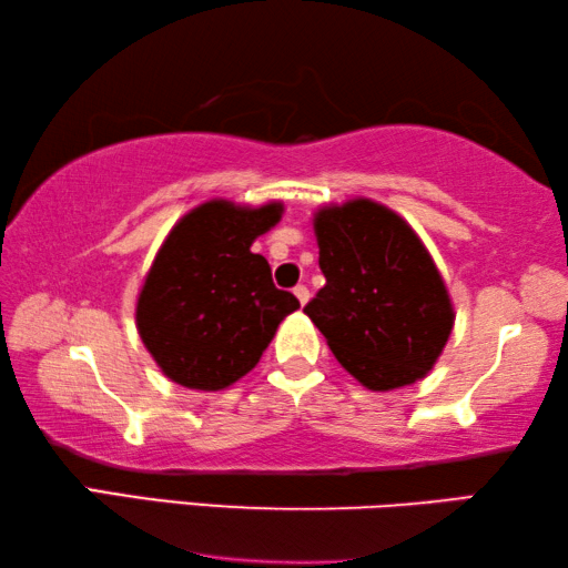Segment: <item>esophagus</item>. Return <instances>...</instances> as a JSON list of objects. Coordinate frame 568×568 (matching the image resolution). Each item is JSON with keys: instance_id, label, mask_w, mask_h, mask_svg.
<instances>
[{"instance_id": "obj_1", "label": "esophagus", "mask_w": 568, "mask_h": 568, "mask_svg": "<svg viewBox=\"0 0 568 568\" xmlns=\"http://www.w3.org/2000/svg\"><path fill=\"white\" fill-rule=\"evenodd\" d=\"M294 296H296V300H300V304L304 306L306 302H310V290H306L304 284H296V286H294Z\"/></svg>"}]
</instances>
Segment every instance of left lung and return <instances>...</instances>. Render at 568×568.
Listing matches in <instances>:
<instances>
[{
    "label": "left lung",
    "mask_w": 568,
    "mask_h": 568,
    "mask_svg": "<svg viewBox=\"0 0 568 568\" xmlns=\"http://www.w3.org/2000/svg\"><path fill=\"white\" fill-rule=\"evenodd\" d=\"M327 284L304 306L329 349L369 389L413 385L453 329V304L415 231L379 203L355 199L314 216Z\"/></svg>",
    "instance_id": "obj_1"
}]
</instances>
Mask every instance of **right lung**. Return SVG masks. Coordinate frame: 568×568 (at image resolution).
Listing matches in <instances>:
<instances>
[{"label":"right lung","instance_id":"add662e5","mask_svg":"<svg viewBox=\"0 0 568 568\" xmlns=\"http://www.w3.org/2000/svg\"><path fill=\"white\" fill-rule=\"evenodd\" d=\"M262 209L209 201L175 223L138 296L145 349L173 383L223 389L256 367L286 314L300 310L276 290L272 266L251 244L282 219Z\"/></svg>","mask_w":568,"mask_h":568}]
</instances>
